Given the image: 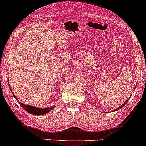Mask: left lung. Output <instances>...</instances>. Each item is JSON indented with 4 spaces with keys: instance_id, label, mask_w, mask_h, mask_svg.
Masks as SVG:
<instances>
[{
    "instance_id": "left-lung-1",
    "label": "left lung",
    "mask_w": 146,
    "mask_h": 146,
    "mask_svg": "<svg viewBox=\"0 0 146 146\" xmlns=\"http://www.w3.org/2000/svg\"><path fill=\"white\" fill-rule=\"evenodd\" d=\"M130 99V98H129V99ZM128 99H127V100H126V101H125V103H124V104H123L121 105V106H119V108H117V109L114 110H112V111H117V110H120L121 108H123V106H125V105L126 104V103H127V101H128Z\"/></svg>"
}]
</instances>
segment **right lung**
<instances>
[{
	"label": "right lung",
	"mask_w": 146,
	"mask_h": 146,
	"mask_svg": "<svg viewBox=\"0 0 146 146\" xmlns=\"http://www.w3.org/2000/svg\"><path fill=\"white\" fill-rule=\"evenodd\" d=\"M9 88H10V86H9ZM10 90H11V93H12L13 96H14V98H15L16 101H18V103L21 105V107H22L23 108H24L27 112L29 113V114H33V115H38V116L42 115V114H47V113H48L49 112H50V111H51L52 110H53L54 108L55 107V106H51V107L46 108H40L35 107V106H29V105H25L24 104H22V103H21L20 101L17 99V98L14 96V93L12 92V90H11V88Z\"/></svg>",
	"instance_id": "right-lung-1"
}]
</instances>
